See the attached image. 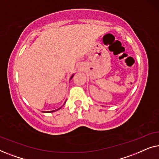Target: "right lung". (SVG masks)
<instances>
[{"instance_id": "add662e5", "label": "right lung", "mask_w": 159, "mask_h": 159, "mask_svg": "<svg viewBox=\"0 0 159 159\" xmlns=\"http://www.w3.org/2000/svg\"><path fill=\"white\" fill-rule=\"evenodd\" d=\"M73 76L74 75H72V76H71V78H70V79H71V78H72L73 77ZM65 103H66V102H65ZM58 109H60V108H58ZM58 109H56V110H55V111H45V112H49V113H51V112H54V111H57V110H58Z\"/></svg>"}]
</instances>
